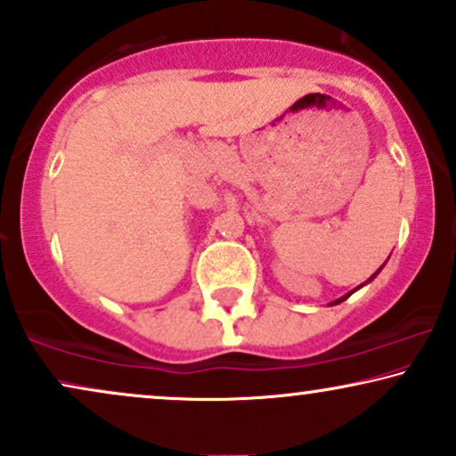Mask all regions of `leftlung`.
<instances>
[{
	"mask_svg": "<svg viewBox=\"0 0 456 456\" xmlns=\"http://www.w3.org/2000/svg\"><path fill=\"white\" fill-rule=\"evenodd\" d=\"M379 271H380V268H379ZM379 271H376V273H374V274H372V277H370V279H374V277H376V274H379ZM348 296H351V294H346L345 297H340V300H336V302H334V305H338V302H342V300H346V297H348Z\"/></svg>",
	"mask_w": 456,
	"mask_h": 456,
	"instance_id": "left-lung-1",
	"label": "left lung"
}]
</instances>
